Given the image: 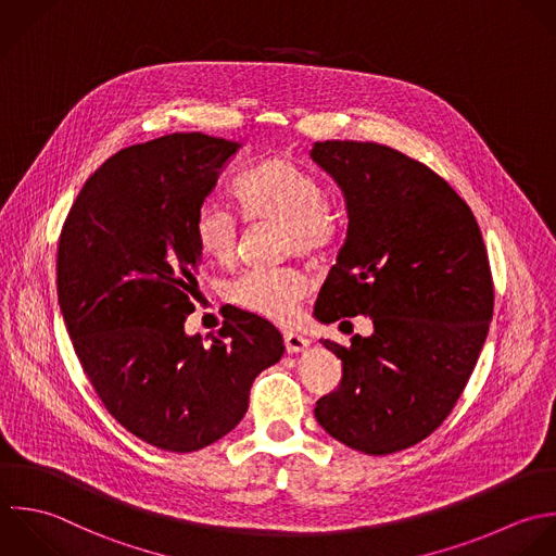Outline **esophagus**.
Segmentation results:
<instances>
[{
    "instance_id": "obj_1",
    "label": "esophagus",
    "mask_w": 556,
    "mask_h": 556,
    "mask_svg": "<svg viewBox=\"0 0 556 556\" xmlns=\"http://www.w3.org/2000/svg\"><path fill=\"white\" fill-rule=\"evenodd\" d=\"M283 344L288 353H303L309 346V340L290 331V333H283Z\"/></svg>"
}]
</instances>
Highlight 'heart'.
<instances>
[{"label": "heart", "mask_w": 556, "mask_h": 556, "mask_svg": "<svg viewBox=\"0 0 556 556\" xmlns=\"http://www.w3.org/2000/svg\"><path fill=\"white\" fill-rule=\"evenodd\" d=\"M236 203L247 220H273L288 231V251L318 257L333 249L340 220L327 203L325 184L290 157L273 155L255 164L236 186ZM192 233L205 260L227 266L238 251L236 220L216 205H201ZM307 294V279L290 268H249L227 286V299L255 316L286 325Z\"/></svg>", "instance_id": "heart-1"}]
</instances>
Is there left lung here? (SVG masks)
Returning <instances> with one entry per match:
<instances>
[{
  "instance_id": "left-lung-1",
  "label": "left lung",
  "mask_w": 556,
  "mask_h": 556,
  "mask_svg": "<svg viewBox=\"0 0 556 556\" xmlns=\"http://www.w3.org/2000/svg\"><path fill=\"white\" fill-rule=\"evenodd\" d=\"M344 192L349 231L314 316L372 318L342 359L338 390L314 416L338 442L392 455L429 438L453 412L494 312L488 249L468 203L427 164L377 142L325 140L312 149Z\"/></svg>"
}]
</instances>
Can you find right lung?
<instances>
[{
    "instance_id": "right-lung-1",
    "label": "right lung",
    "mask_w": 556,
    "mask_h": 556,
    "mask_svg": "<svg viewBox=\"0 0 556 556\" xmlns=\"http://www.w3.org/2000/svg\"><path fill=\"white\" fill-rule=\"evenodd\" d=\"M240 142L168 134L108 157L58 244V303L110 416L142 442L192 453L249 409L255 377L286 351L264 318L233 309L212 342L184 325L199 294L192 220Z\"/></svg>"
}]
</instances>
